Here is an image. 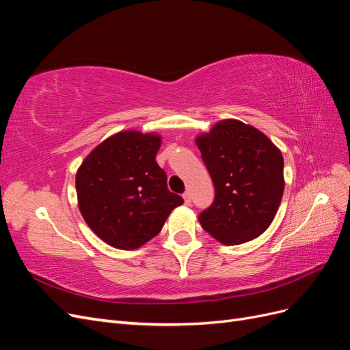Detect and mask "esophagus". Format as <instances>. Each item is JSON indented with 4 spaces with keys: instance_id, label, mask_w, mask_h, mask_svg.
Here are the masks:
<instances>
[{
    "instance_id": "obj_1",
    "label": "esophagus",
    "mask_w": 350,
    "mask_h": 350,
    "mask_svg": "<svg viewBox=\"0 0 350 350\" xmlns=\"http://www.w3.org/2000/svg\"><path fill=\"white\" fill-rule=\"evenodd\" d=\"M183 198H184V201H185V204H187V206L191 204V194H189V191H185V193L183 194Z\"/></svg>"
}]
</instances>
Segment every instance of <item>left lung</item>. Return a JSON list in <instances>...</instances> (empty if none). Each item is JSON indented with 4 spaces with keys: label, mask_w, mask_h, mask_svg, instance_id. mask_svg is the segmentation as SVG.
<instances>
[{
    "label": "left lung",
    "mask_w": 350,
    "mask_h": 350,
    "mask_svg": "<svg viewBox=\"0 0 350 350\" xmlns=\"http://www.w3.org/2000/svg\"><path fill=\"white\" fill-rule=\"evenodd\" d=\"M215 184V200L198 216L225 245L260 237L280 206L283 156L267 135L237 120L217 122L196 140Z\"/></svg>",
    "instance_id": "8db88e82"
}]
</instances>
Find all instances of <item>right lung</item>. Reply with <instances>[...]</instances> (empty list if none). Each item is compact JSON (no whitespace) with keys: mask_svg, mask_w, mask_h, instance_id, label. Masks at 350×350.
<instances>
[{"mask_svg":"<svg viewBox=\"0 0 350 350\" xmlns=\"http://www.w3.org/2000/svg\"><path fill=\"white\" fill-rule=\"evenodd\" d=\"M157 134L122 131L100 143L76 175L79 208L89 228L109 245L134 250L156 237L181 196L167 189L157 165Z\"/></svg>","mask_w":350,"mask_h":350,"instance_id":"add662e5","label":"right lung"}]
</instances>
